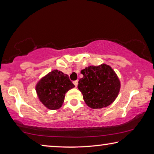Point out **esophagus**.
<instances>
[{
	"instance_id": "esophagus-1",
	"label": "esophagus",
	"mask_w": 154,
	"mask_h": 154,
	"mask_svg": "<svg viewBox=\"0 0 154 154\" xmlns=\"http://www.w3.org/2000/svg\"><path fill=\"white\" fill-rule=\"evenodd\" d=\"M73 83H74V85H75V87H77V85H78V80L74 81V82H73Z\"/></svg>"
}]
</instances>
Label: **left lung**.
<instances>
[{"label":"left lung","instance_id":"left-lung-1","mask_svg":"<svg viewBox=\"0 0 154 154\" xmlns=\"http://www.w3.org/2000/svg\"><path fill=\"white\" fill-rule=\"evenodd\" d=\"M81 73L83 77L79 80L77 88L89 107H106L118 97L120 81L110 66L105 64L90 66L82 70Z\"/></svg>","mask_w":154,"mask_h":154}]
</instances>
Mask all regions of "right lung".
I'll list each match as a JSON object with an SVG mask.
<instances>
[{
	"label": "right lung",
	"mask_w": 154,
	"mask_h": 154,
	"mask_svg": "<svg viewBox=\"0 0 154 154\" xmlns=\"http://www.w3.org/2000/svg\"><path fill=\"white\" fill-rule=\"evenodd\" d=\"M74 87L67 75L54 70L38 81L36 91L41 103L48 109L55 110L61 107L65 94Z\"/></svg>",
	"instance_id": "obj_1"
}]
</instances>
